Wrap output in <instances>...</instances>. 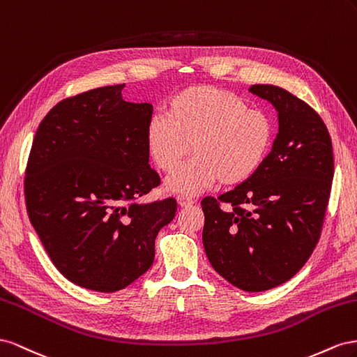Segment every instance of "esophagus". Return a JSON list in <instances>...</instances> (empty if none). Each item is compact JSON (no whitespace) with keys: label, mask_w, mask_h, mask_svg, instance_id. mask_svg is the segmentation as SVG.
Returning a JSON list of instances; mask_svg holds the SVG:
<instances>
[{"label":"esophagus","mask_w":357,"mask_h":357,"mask_svg":"<svg viewBox=\"0 0 357 357\" xmlns=\"http://www.w3.org/2000/svg\"><path fill=\"white\" fill-rule=\"evenodd\" d=\"M176 202H178L179 208H190L191 205H195V200L190 197H184V196H178Z\"/></svg>","instance_id":"34e87169"}]
</instances>
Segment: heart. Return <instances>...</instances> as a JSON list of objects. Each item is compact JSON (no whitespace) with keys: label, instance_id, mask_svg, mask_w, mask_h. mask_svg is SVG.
<instances>
[{"label":"heart","instance_id":"heart-1","mask_svg":"<svg viewBox=\"0 0 357 357\" xmlns=\"http://www.w3.org/2000/svg\"><path fill=\"white\" fill-rule=\"evenodd\" d=\"M273 139L268 114L215 86L184 89L170 100L167 115L152 116L146 127L148 152L162 172L195 154L165 182L169 192L182 196H196L218 181L226 187L248 181L264 165Z\"/></svg>","mask_w":357,"mask_h":357}]
</instances>
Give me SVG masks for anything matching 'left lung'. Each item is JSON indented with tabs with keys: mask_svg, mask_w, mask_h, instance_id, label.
Returning a JSON list of instances; mask_svg holds the SVG:
<instances>
[{
	"mask_svg": "<svg viewBox=\"0 0 357 357\" xmlns=\"http://www.w3.org/2000/svg\"><path fill=\"white\" fill-rule=\"evenodd\" d=\"M250 93L278 112V133L256 175L220 200H202V239L224 280L241 290L264 291L296 275L317 245L333 152L324 122L305 101L273 85H252Z\"/></svg>",
	"mask_w": 357,
	"mask_h": 357,
	"instance_id": "8db88e82",
	"label": "left lung"
}]
</instances>
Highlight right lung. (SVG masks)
Returning <instances> with one entry per match:
<instances>
[{
    "instance_id": "add662e5",
    "label": "right lung",
    "mask_w": 357,
    "mask_h": 357,
    "mask_svg": "<svg viewBox=\"0 0 357 357\" xmlns=\"http://www.w3.org/2000/svg\"><path fill=\"white\" fill-rule=\"evenodd\" d=\"M124 85L66 98L40 122L25 178L28 215L55 268L89 290L127 287L154 261L176 200L139 199L160 184L149 166L152 105Z\"/></svg>"
}]
</instances>
